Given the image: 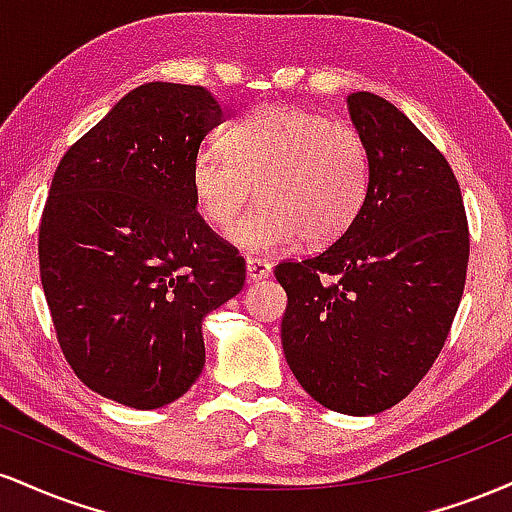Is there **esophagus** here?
I'll return each instance as SVG.
<instances>
[{
	"instance_id": "1",
	"label": "esophagus",
	"mask_w": 512,
	"mask_h": 512,
	"mask_svg": "<svg viewBox=\"0 0 512 512\" xmlns=\"http://www.w3.org/2000/svg\"><path fill=\"white\" fill-rule=\"evenodd\" d=\"M245 272H248L250 281H262L272 274V264L267 260H260V257H248L245 260Z\"/></svg>"
}]
</instances>
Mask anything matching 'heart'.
Returning <instances> with one entry per match:
<instances>
[{
  "label": "heart",
  "instance_id": "b5f03b06",
  "mask_svg": "<svg viewBox=\"0 0 512 512\" xmlns=\"http://www.w3.org/2000/svg\"><path fill=\"white\" fill-rule=\"evenodd\" d=\"M370 151L354 127L289 105H257L192 161V195L214 228H231L252 190L262 199L233 243L276 252L303 240L325 248L351 231L366 207Z\"/></svg>",
  "mask_w": 512,
  "mask_h": 512
}]
</instances>
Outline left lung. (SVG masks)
<instances>
[{"label": "left lung", "instance_id": "obj_1", "mask_svg": "<svg viewBox=\"0 0 512 512\" xmlns=\"http://www.w3.org/2000/svg\"><path fill=\"white\" fill-rule=\"evenodd\" d=\"M370 151L366 207L308 260L276 264L281 346L303 390L339 414L395 407L433 366L462 301L469 228L445 156L375 93L346 98Z\"/></svg>", "mask_w": 512, "mask_h": 512}]
</instances>
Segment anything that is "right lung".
Instances as JSON below:
<instances>
[{
    "label": "right lung",
    "mask_w": 512,
    "mask_h": 512,
    "mask_svg": "<svg viewBox=\"0 0 512 512\" xmlns=\"http://www.w3.org/2000/svg\"><path fill=\"white\" fill-rule=\"evenodd\" d=\"M223 120L204 86L151 81L69 146L38 233L40 281L76 378L134 409L185 395L202 320L245 284V260L197 214L192 161Z\"/></svg>",
    "instance_id": "right-lung-1"
}]
</instances>
